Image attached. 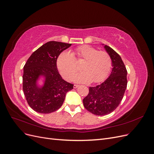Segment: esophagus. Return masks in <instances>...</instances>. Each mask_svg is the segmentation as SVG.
I'll use <instances>...</instances> for the list:
<instances>
[{"label":"esophagus","mask_w":154,"mask_h":154,"mask_svg":"<svg viewBox=\"0 0 154 154\" xmlns=\"http://www.w3.org/2000/svg\"><path fill=\"white\" fill-rule=\"evenodd\" d=\"M78 87H79L78 85H74V88H78Z\"/></svg>","instance_id":"obj_1"}]
</instances>
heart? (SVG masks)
Here are the masks:
<instances>
[{"label": "heart", "mask_w": 154, "mask_h": 154, "mask_svg": "<svg viewBox=\"0 0 154 154\" xmlns=\"http://www.w3.org/2000/svg\"><path fill=\"white\" fill-rule=\"evenodd\" d=\"M83 63V72L77 74L74 80L78 83H99L105 80L112 69V58L109 54L98 51L90 45H82L72 54L64 51L57 59V67L62 76L71 80L78 71L76 62Z\"/></svg>", "instance_id": "obj_1"}]
</instances>
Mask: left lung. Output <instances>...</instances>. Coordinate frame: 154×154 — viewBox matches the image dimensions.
I'll list each match as a JSON object with an SVG mask.
<instances>
[{
  "label": "left lung",
  "instance_id": "8db88e82",
  "mask_svg": "<svg viewBox=\"0 0 154 154\" xmlns=\"http://www.w3.org/2000/svg\"><path fill=\"white\" fill-rule=\"evenodd\" d=\"M104 48L112 58V72L100 85L90 87L88 95L83 100L85 108L96 116L109 114L117 108L127 86V71L122 58L109 46L105 45Z\"/></svg>",
  "mask_w": 154,
  "mask_h": 154
}]
</instances>
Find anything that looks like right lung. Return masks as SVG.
<instances>
[{"instance_id":"right-lung-1","label":"right lung","mask_w":154,"mask_h":154,"mask_svg":"<svg viewBox=\"0 0 154 154\" xmlns=\"http://www.w3.org/2000/svg\"><path fill=\"white\" fill-rule=\"evenodd\" d=\"M71 44L50 41L30 56L24 67L23 91L27 103L37 112L49 114L62 106L67 92L73 84L63 80L58 72L57 58ZM45 77L44 85L39 87L37 80Z\"/></svg>"}]
</instances>
